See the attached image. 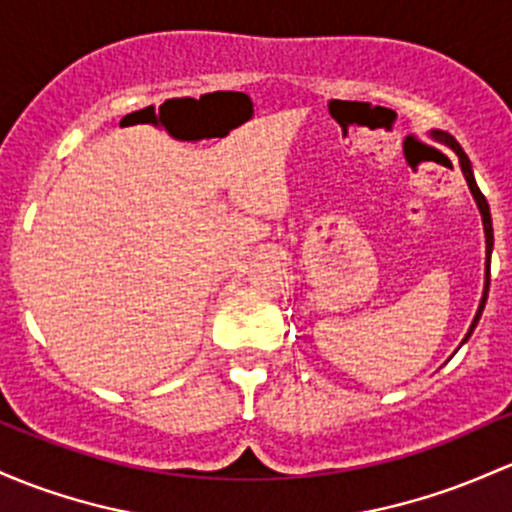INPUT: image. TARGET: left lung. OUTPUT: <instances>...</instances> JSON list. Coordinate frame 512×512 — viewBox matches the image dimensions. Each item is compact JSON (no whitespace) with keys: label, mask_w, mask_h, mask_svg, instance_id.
<instances>
[{"label":"left lung","mask_w":512,"mask_h":512,"mask_svg":"<svg viewBox=\"0 0 512 512\" xmlns=\"http://www.w3.org/2000/svg\"><path fill=\"white\" fill-rule=\"evenodd\" d=\"M435 136L440 138L442 143H447L449 148H452L454 153L459 155V165H462V172H464V177H466V184H469L471 194H474L476 204H479L481 218H484V230H486V252H488V265H486V291H484V299H481L479 313H476L474 323H471L469 333H466V338H469V335L474 333L476 323H479V318H481V311H484V306H486V299H488V284H491V247H493V226H491V211H488V201H486V196L481 194L479 184H476V179H474V172H471V162H469V157H466V153H464V150H462V145H459L457 140H454L452 136H449V133H440V131H437Z\"/></svg>","instance_id":"1"}]
</instances>
